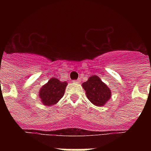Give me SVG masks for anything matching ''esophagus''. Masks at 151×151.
I'll return each instance as SVG.
<instances>
[{"label":"esophagus","mask_w":151,"mask_h":151,"mask_svg":"<svg viewBox=\"0 0 151 151\" xmlns=\"http://www.w3.org/2000/svg\"><path fill=\"white\" fill-rule=\"evenodd\" d=\"M73 83H76V84H77V83H79L80 82V80H77V81H73Z\"/></svg>","instance_id":"esophagus-1"}]
</instances>
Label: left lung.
<instances>
[{
  "instance_id": "left-lung-1",
  "label": "left lung",
  "mask_w": 151,
  "mask_h": 151,
  "mask_svg": "<svg viewBox=\"0 0 151 151\" xmlns=\"http://www.w3.org/2000/svg\"><path fill=\"white\" fill-rule=\"evenodd\" d=\"M88 100L97 106H103L111 97V90L97 75L88 78L82 84Z\"/></svg>"
}]
</instances>
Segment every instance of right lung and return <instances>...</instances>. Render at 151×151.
Listing matches in <instances>:
<instances>
[{
    "label": "right lung",
    "mask_w": 151,
    "mask_h": 151,
    "mask_svg": "<svg viewBox=\"0 0 151 151\" xmlns=\"http://www.w3.org/2000/svg\"><path fill=\"white\" fill-rule=\"evenodd\" d=\"M68 83L60 81L56 78H52L39 91L41 102L45 106L55 105L63 98Z\"/></svg>",
    "instance_id": "add662e5"
}]
</instances>
